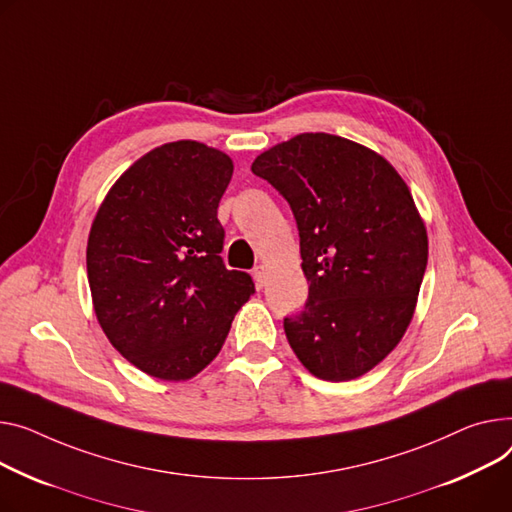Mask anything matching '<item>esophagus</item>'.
<instances>
[{"mask_svg": "<svg viewBox=\"0 0 512 512\" xmlns=\"http://www.w3.org/2000/svg\"><path fill=\"white\" fill-rule=\"evenodd\" d=\"M253 278H255V282H257L259 288L265 284V280H267V269H265V265H257V267L253 269Z\"/></svg>", "mask_w": 512, "mask_h": 512, "instance_id": "1", "label": "esophagus"}]
</instances>
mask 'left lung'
Wrapping results in <instances>:
<instances>
[{
  "instance_id": "obj_1",
  "label": "left lung",
  "mask_w": 512,
  "mask_h": 512,
  "mask_svg": "<svg viewBox=\"0 0 512 512\" xmlns=\"http://www.w3.org/2000/svg\"><path fill=\"white\" fill-rule=\"evenodd\" d=\"M294 214L304 309L284 319L288 344L323 381H352L403 337L428 263L414 197L377 152L329 133H300L251 166Z\"/></svg>"
}]
</instances>
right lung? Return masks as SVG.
I'll use <instances>...</instances> for the list:
<instances>
[{"label":"right lung","instance_id":"obj_1","mask_svg":"<svg viewBox=\"0 0 512 512\" xmlns=\"http://www.w3.org/2000/svg\"><path fill=\"white\" fill-rule=\"evenodd\" d=\"M232 170L206 144H164L125 170L92 222L86 267L96 319L150 377H195L255 292L251 276L220 257L218 203Z\"/></svg>","mask_w":512,"mask_h":512}]
</instances>
